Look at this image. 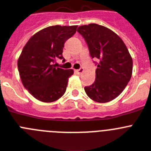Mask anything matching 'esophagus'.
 Returning a JSON list of instances; mask_svg holds the SVG:
<instances>
[{
  "instance_id": "34e87169",
  "label": "esophagus",
  "mask_w": 151,
  "mask_h": 151,
  "mask_svg": "<svg viewBox=\"0 0 151 151\" xmlns=\"http://www.w3.org/2000/svg\"><path fill=\"white\" fill-rule=\"evenodd\" d=\"M75 71L78 73H82L84 72V70H83V68H80L78 70H75Z\"/></svg>"
}]
</instances>
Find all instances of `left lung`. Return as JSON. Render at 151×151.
Instances as JSON below:
<instances>
[{"label": "left lung", "instance_id": "8db88e82", "mask_svg": "<svg viewBox=\"0 0 151 151\" xmlns=\"http://www.w3.org/2000/svg\"><path fill=\"white\" fill-rule=\"evenodd\" d=\"M78 32L87 42L91 58L99 60L95 81L84 87L86 93L98 103L115 99L132 76V58L126 45L111 29L97 24L80 26Z\"/></svg>", "mask_w": 151, "mask_h": 151}]
</instances>
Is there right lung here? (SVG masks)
Returning <instances> with one entry per match:
<instances>
[{"label":"right lung","mask_w":151,"mask_h":151,"mask_svg":"<svg viewBox=\"0 0 151 151\" xmlns=\"http://www.w3.org/2000/svg\"><path fill=\"white\" fill-rule=\"evenodd\" d=\"M78 26L47 27L33 35L25 44L17 60L21 82L38 101L50 103L65 93L72 69L55 68L54 63L62 56L64 43L76 33Z\"/></svg>","instance_id":"obj_1"}]
</instances>
